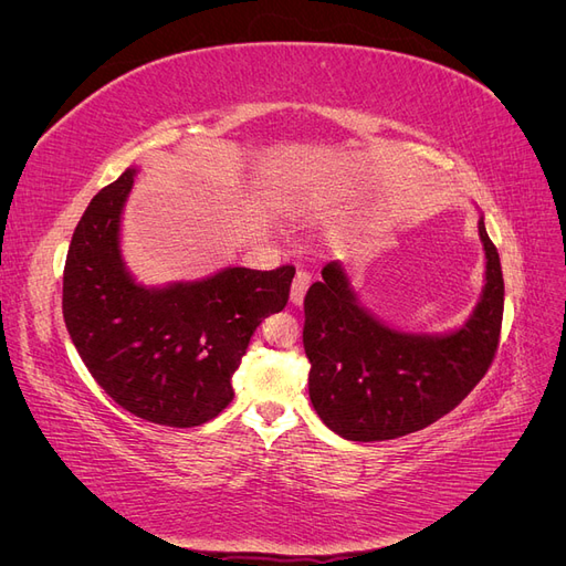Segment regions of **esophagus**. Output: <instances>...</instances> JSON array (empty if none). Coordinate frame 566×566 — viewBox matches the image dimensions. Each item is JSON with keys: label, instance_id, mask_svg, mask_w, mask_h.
<instances>
[{"label": "esophagus", "instance_id": "esophagus-1", "mask_svg": "<svg viewBox=\"0 0 566 566\" xmlns=\"http://www.w3.org/2000/svg\"><path fill=\"white\" fill-rule=\"evenodd\" d=\"M310 283H312L310 271L297 269L295 281H293V290H290V300H293V304H302L304 302V295H306V290H310Z\"/></svg>", "mask_w": 566, "mask_h": 566}]
</instances>
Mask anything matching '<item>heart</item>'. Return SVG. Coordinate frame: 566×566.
Here are the masks:
<instances>
[{"label": "heart", "mask_w": 566, "mask_h": 566, "mask_svg": "<svg viewBox=\"0 0 566 566\" xmlns=\"http://www.w3.org/2000/svg\"><path fill=\"white\" fill-rule=\"evenodd\" d=\"M323 196H321V191H306L302 198H297V202L300 205H306V202H318Z\"/></svg>", "instance_id": "b5f03b06"}]
</instances>
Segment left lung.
Masks as SVG:
<instances>
[{
    "mask_svg": "<svg viewBox=\"0 0 566 566\" xmlns=\"http://www.w3.org/2000/svg\"><path fill=\"white\" fill-rule=\"evenodd\" d=\"M479 235L486 250L482 302L443 337L387 328L356 304L339 264L323 266V281L304 297L302 342L312 403L333 432L352 441L418 432L451 413L484 378L499 352L505 285L484 221Z\"/></svg>",
    "mask_w": 566,
    "mask_h": 566,
    "instance_id": "8db88e82",
    "label": "left lung"
}]
</instances>
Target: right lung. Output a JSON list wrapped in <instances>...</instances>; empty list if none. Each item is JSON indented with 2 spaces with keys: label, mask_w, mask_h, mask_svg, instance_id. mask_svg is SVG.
I'll list each match as a JSON object with an SVG mask.
<instances>
[{
  "label": "right lung",
  "mask_w": 566,
  "mask_h": 566,
  "mask_svg": "<svg viewBox=\"0 0 566 566\" xmlns=\"http://www.w3.org/2000/svg\"><path fill=\"white\" fill-rule=\"evenodd\" d=\"M134 169L92 198L63 269V318L92 378L136 418L196 427L233 401L250 337L290 297L295 266H233L198 283L136 285L119 260V214Z\"/></svg>",
  "instance_id": "obj_1"
}]
</instances>
